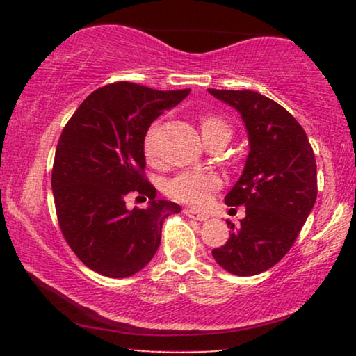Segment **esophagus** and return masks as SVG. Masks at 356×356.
Masks as SVG:
<instances>
[{
    "label": "esophagus",
    "mask_w": 356,
    "mask_h": 356,
    "mask_svg": "<svg viewBox=\"0 0 356 356\" xmlns=\"http://www.w3.org/2000/svg\"><path fill=\"white\" fill-rule=\"evenodd\" d=\"M184 213H186L188 217H191V218H196V220H201V222L207 220V218H209L207 213H204V212H199V211H196V209H184Z\"/></svg>",
    "instance_id": "obj_1"
}]
</instances>
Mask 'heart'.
I'll return each mask as SVG.
<instances>
[{
    "mask_svg": "<svg viewBox=\"0 0 356 356\" xmlns=\"http://www.w3.org/2000/svg\"><path fill=\"white\" fill-rule=\"evenodd\" d=\"M206 136H225L230 139L232 129L225 121L217 116H209L202 121V138ZM144 154L150 163H159V126L154 124L144 139ZM222 179L212 172H186L178 175L168 183L167 193L170 197L191 206H204L218 188Z\"/></svg>",
    "mask_w": 356,
    "mask_h": 356,
    "instance_id": "heart-1",
    "label": "heart"
}]
</instances>
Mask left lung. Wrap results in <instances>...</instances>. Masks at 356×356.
<instances>
[{"instance_id": "left-lung-1", "label": "left lung", "mask_w": 356, "mask_h": 356, "mask_svg": "<svg viewBox=\"0 0 356 356\" xmlns=\"http://www.w3.org/2000/svg\"><path fill=\"white\" fill-rule=\"evenodd\" d=\"M240 113L248 134L241 177L225 196L228 206H245L225 245L212 251L233 275L261 274L275 266L298 236L318 196L313 147L298 121L274 100L252 90L207 89Z\"/></svg>"}]
</instances>
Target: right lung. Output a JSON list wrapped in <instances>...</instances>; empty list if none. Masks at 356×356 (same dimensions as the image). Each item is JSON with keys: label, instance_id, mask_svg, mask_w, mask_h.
<instances>
[{"label": "right lung", "instance_id": "add662e5", "mask_svg": "<svg viewBox=\"0 0 356 356\" xmlns=\"http://www.w3.org/2000/svg\"><path fill=\"white\" fill-rule=\"evenodd\" d=\"M189 92L116 82L92 92L63 129L53 197L67 245L89 269L111 279L134 275L157 252L165 218L181 212L177 202L155 199L143 177L144 139ZM129 195L149 197L148 207L128 209Z\"/></svg>", "mask_w": 356, "mask_h": 356}]
</instances>
